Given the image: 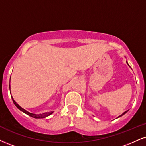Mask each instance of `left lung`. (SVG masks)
<instances>
[{
  "instance_id": "8db88e82",
  "label": "left lung",
  "mask_w": 146,
  "mask_h": 146,
  "mask_svg": "<svg viewBox=\"0 0 146 146\" xmlns=\"http://www.w3.org/2000/svg\"><path fill=\"white\" fill-rule=\"evenodd\" d=\"M127 64H128V66H129V64H128V62H127ZM127 111H125V112H124V113H123V114H122L121 115H120V116H118V118H119V117H120V116H123V115H124V114H126V113H127Z\"/></svg>"
}]
</instances>
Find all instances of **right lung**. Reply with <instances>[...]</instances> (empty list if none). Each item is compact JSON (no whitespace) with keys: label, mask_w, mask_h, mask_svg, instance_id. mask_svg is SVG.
<instances>
[{"label":"right lung","mask_w":146,"mask_h":146,"mask_svg":"<svg viewBox=\"0 0 146 146\" xmlns=\"http://www.w3.org/2000/svg\"><path fill=\"white\" fill-rule=\"evenodd\" d=\"M9 89H10V84H9ZM12 100H13V103L15 105L16 107H17V108L19 110H21V111H23V113H25V114H26L28 115V116L32 117V118H46V117H47L48 116H50V115L52 114L53 113V111H51V112L43 113V114H32V113H30V112H29V111H26V110H24L23 108H21L19 105H18V104L16 103L15 101L13 100V97H12Z\"/></svg>","instance_id":"1"}]
</instances>
